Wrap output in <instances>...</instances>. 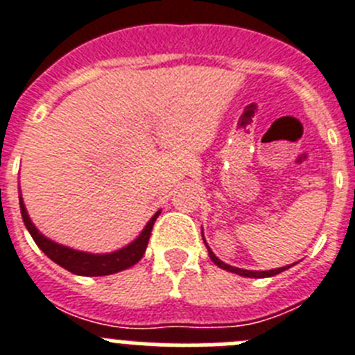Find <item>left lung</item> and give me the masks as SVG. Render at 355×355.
<instances>
[{
	"label": "left lung",
	"mask_w": 355,
	"mask_h": 355,
	"mask_svg": "<svg viewBox=\"0 0 355 355\" xmlns=\"http://www.w3.org/2000/svg\"><path fill=\"white\" fill-rule=\"evenodd\" d=\"M202 240H205V236H202ZM205 243H206V240H205ZM206 247H208V243H206ZM208 254H209V258H211V261L215 263L216 266H220V268H224V270H227V272H233V274L241 275V277H258V279L272 277V275H277V274H281V272L288 270V268L291 266V265H288V266H281V268H274V270H263V272H259V270H243V268H236V266H231V265H227V263L220 261V259L216 258L215 254H213V250L209 249V247H208Z\"/></svg>",
	"instance_id": "obj_1"
}]
</instances>
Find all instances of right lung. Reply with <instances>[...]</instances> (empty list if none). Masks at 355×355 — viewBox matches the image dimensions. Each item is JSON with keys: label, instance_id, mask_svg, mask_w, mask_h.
I'll list each match as a JSON object with an SVG mask.
<instances>
[{"label": "right lung", "instance_id": "1", "mask_svg": "<svg viewBox=\"0 0 355 355\" xmlns=\"http://www.w3.org/2000/svg\"><path fill=\"white\" fill-rule=\"evenodd\" d=\"M19 205H21V215H23L24 225H26V229L30 231L31 238H33L37 245H39V249L42 250L51 261H55L56 265H60L65 270L72 272V274L76 275H87V277H99V275L117 274V272L126 270V268L133 266L135 263H139L140 259H142L144 252H146L147 243H149L150 231H153V225H155L156 218H158L159 215V211H156L155 215H153V218L147 222L142 233L135 238L130 245L122 247V249L115 250V252L90 254L81 252V250H74L71 249V247L60 245V243H56V241L44 236L42 233H39V229L33 225L31 218L28 216L23 197H19Z\"/></svg>", "mask_w": 355, "mask_h": 355}]
</instances>
